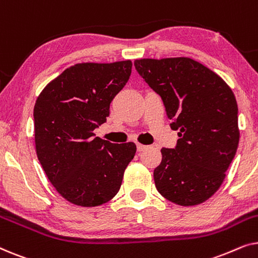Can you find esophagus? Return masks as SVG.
I'll list each match as a JSON object with an SVG mask.
<instances>
[{
    "instance_id": "obj_1",
    "label": "esophagus",
    "mask_w": 258,
    "mask_h": 258,
    "mask_svg": "<svg viewBox=\"0 0 258 258\" xmlns=\"http://www.w3.org/2000/svg\"><path fill=\"white\" fill-rule=\"evenodd\" d=\"M136 147H137V151H143V150H146L148 147L149 146H146V144H141V143H137L136 144Z\"/></svg>"
}]
</instances>
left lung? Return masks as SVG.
I'll list each match as a JSON object with an SVG mask.
<instances>
[{
    "label": "left lung",
    "mask_w": 258,
    "mask_h": 258,
    "mask_svg": "<svg viewBox=\"0 0 258 258\" xmlns=\"http://www.w3.org/2000/svg\"><path fill=\"white\" fill-rule=\"evenodd\" d=\"M141 77L160 95L178 130L174 149L162 148L155 185L178 206H197L220 188L239 142L235 95L213 70L188 57L141 58Z\"/></svg>",
    "instance_id": "left-lung-1"
}]
</instances>
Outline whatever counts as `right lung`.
I'll return each mask as SVG.
<instances>
[{
  "mask_svg": "<svg viewBox=\"0 0 258 258\" xmlns=\"http://www.w3.org/2000/svg\"><path fill=\"white\" fill-rule=\"evenodd\" d=\"M132 61L77 63L42 90L34 107L36 154L63 199L81 207L110 201L136 153L135 143L95 137L114 97L132 74Z\"/></svg>",
  "mask_w": 258,
  "mask_h": 258,
  "instance_id": "add662e5",
  "label": "right lung"
}]
</instances>
